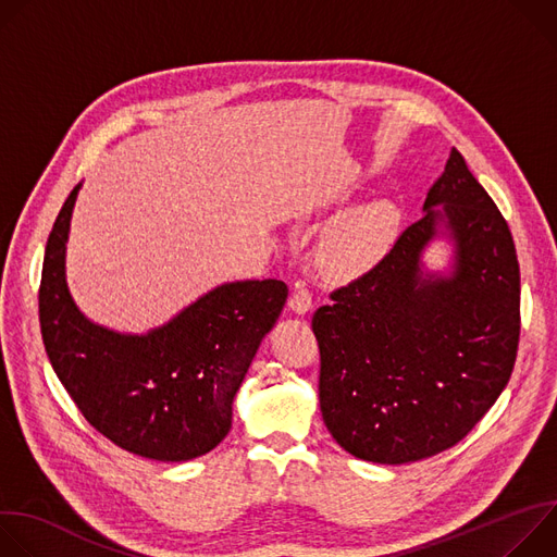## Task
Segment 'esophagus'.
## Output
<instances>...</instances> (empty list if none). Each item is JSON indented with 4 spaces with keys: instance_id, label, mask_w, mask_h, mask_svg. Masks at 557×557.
Returning <instances> with one entry per match:
<instances>
[{
    "instance_id": "obj_1",
    "label": "esophagus",
    "mask_w": 557,
    "mask_h": 557,
    "mask_svg": "<svg viewBox=\"0 0 557 557\" xmlns=\"http://www.w3.org/2000/svg\"><path fill=\"white\" fill-rule=\"evenodd\" d=\"M288 306H290V310L297 312V314H306V312L312 308V295H310V290L306 288L304 282H297V284H295V290H293V295H290Z\"/></svg>"
}]
</instances>
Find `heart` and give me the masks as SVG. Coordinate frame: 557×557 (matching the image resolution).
<instances>
[{"mask_svg": "<svg viewBox=\"0 0 557 557\" xmlns=\"http://www.w3.org/2000/svg\"><path fill=\"white\" fill-rule=\"evenodd\" d=\"M399 213L387 200H372L339 215L322 235L320 264L337 280L372 269L389 249Z\"/></svg>", "mask_w": 557, "mask_h": 557, "instance_id": "1", "label": "heart"}]
</instances>
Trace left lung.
I'll return each mask as SVG.
<instances>
[{"instance_id":"obj_1","label":"left lung","mask_w":557,"mask_h":557,"mask_svg":"<svg viewBox=\"0 0 557 557\" xmlns=\"http://www.w3.org/2000/svg\"><path fill=\"white\" fill-rule=\"evenodd\" d=\"M436 236L447 274L425 272ZM312 314L320 408L352 456L404 465L434 456L479 423L505 389L520 339V267L496 202L451 147L423 218L359 280Z\"/></svg>"}]
</instances>
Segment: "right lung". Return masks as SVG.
<instances>
[{"instance_id":"1","label":"right lung","mask_w":557,"mask_h":557,"mask_svg":"<svg viewBox=\"0 0 557 557\" xmlns=\"http://www.w3.org/2000/svg\"><path fill=\"white\" fill-rule=\"evenodd\" d=\"M78 189L63 202L44 256L39 324L52 370L88 423L114 445L151 460L198 458L228 434L235 394L277 322L288 286L280 280L220 284L143 335L95 324L65 282Z\"/></svg>"}]
</instances>
